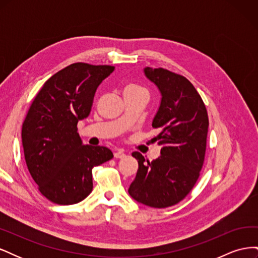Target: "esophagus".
Returning a JSON list of instances; mask_svg holds the SVG:
<instances>
[{"label": "esophagus", "instance_id": "obj_1", "mask_svg": "<svg viewBox=\"0 0 258 258\" xmlns=\"http://www.w3.org/2000/svg\"><path fill=\"white\" fill-rule=\"evenodd\" d=\"M114 157L115 158H123V157H126V154H124V152L122 150H118L114 153Z\"/></svg>", "mask_w": 258, "mask_h": 258}]
</instances>
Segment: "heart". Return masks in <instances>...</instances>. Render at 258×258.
I'll use <instances>...</instances> for the list:
<instances>
[{"label": "heart", "mask_w": 258, "mask_h": 258, "mask_svg": "<svg viewBox=\"0 0 258 258\" xmlns=\"http://www.w3.org/2000/svg\"><path fill=\"white\" fill-rule=\"evenodd\" d=\"M126 93H145L147 95V91L144 87L137 84H128L127 86H124L123 88V95Z\"/></svg>", "instance_id": "heart-1"}]
</instances>
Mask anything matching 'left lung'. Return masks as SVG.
Segmentation results:
<instances>
[{
	"mask_svg": "<svg viewBox=\"0 0 258 258\" xmlns=\"http://www.w3.org/2000/svg\"><path fill=\"white\" fill-rule=\"evenodd\" d=\"M144 74L161 93L152 123L160 131L153 140L161 145V155L145 163L141 153H132L139 169L128 191L140 204L162 209L183 200L199 178L209 117L204 101L186 77L162 68L147 67Z\"/></svg>",
	"mask_w": 258,
	"mask_h": 258,
	"instance_id": "obj_1",
	"label": "left lung"
}]
</instances>
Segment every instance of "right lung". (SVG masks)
<instances>
[{
    "mask_svg": "<svg viewBox=\"0 0 258 258\" xmlns=\"http://www.w3.org/2000/svg\"><path fill=\"white\" fill-rule=\"evenodd\" d=\"M112 66L70 64L46 81L22 123L29 172L44 197L74 205L92 190V168L113 158L105 146L83 145L77 122L88 117L98 86Z\"/></svg>",
    "mask_w": 258,
    "mask_h": 258,
    "instance_id": "1",
    "label": "right lung"
}]
</instances>
